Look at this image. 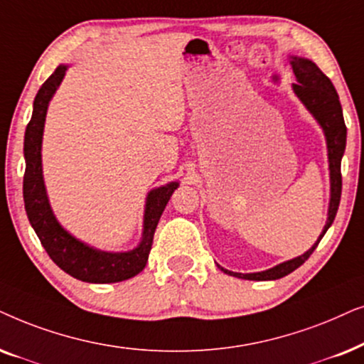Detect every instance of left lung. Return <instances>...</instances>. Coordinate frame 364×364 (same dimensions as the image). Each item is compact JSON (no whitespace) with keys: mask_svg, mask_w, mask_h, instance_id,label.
<instances>
[{"mask_svg":"<svg viewBox=\"0 0 364 364\" xmlns=\"http://www.w3.org/2000/svg\"><path fill=\"white\" fill-rule=\"evenodd\" d=\"M291 63L293 73L296 76L298 83L293 85V91L296 96L301 100V103L306 106V109L311 113L319 126L323 128L324 136H326L328 144V161H329V179H331V198H329V208H328V221L324 225V230L316 243L309 248L306 253L298 256V258L284 261L274 268L259 271V273H232L221 268L218 264V268L225 271L226 274L236 276L241 279H251V281H268V279H279L283 276L293 273L294 269L299 268L304 261H306L321 238L324 232L328 231V228L331 226L334 221V216L338 213V206H340L341 200V158L346 148V124L345 118H343V109L340 105V98H338L336 90L331 83V80L314 65L311 60L306 58H298L291 56L289 58Z\"/></svg>","mask_w":364,"mask_h":364,"instance_id":"obj_1","label":"left lung"}]
</instances>
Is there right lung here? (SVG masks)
Instances as JSON below:
<instances>
[{
	"instance_id": "1",
	"label": "right lung",
	"mask_w": 364,
	"mask_h": 364,
	"mask_svg": "<svg viewBox=\"0 0 364 364\" xmlns=\"http://www.w3.org/2000/svg\"><path fill=\"white\" fill-rule=\"evenodd\" d=\"M66 70L68 66L65 65L58 66L55 73L43 83L33 103V116L24 133V159H26L23 178L24 210L43 248L65 273L86 283H118L141 273L146 266L154 230L173 191L178 188V183L171 181L148 193L141 243L126 253H108V251L91 248L76 240L56 221L43 181L41 141L48 105L65 77Z\"/></svg>"
}]
</instances>
